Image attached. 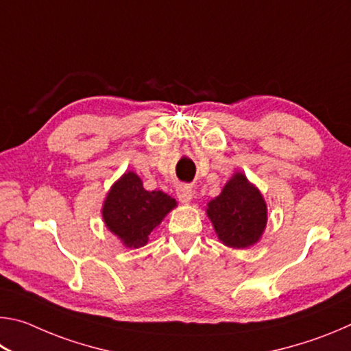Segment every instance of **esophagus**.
I'll list each match as a JSON object with an SVG mask.
<instances>
[{"label":"esophagus","instance_id":"obj_1","mask_svg":"<svg viewBox=\"0 0 351 351\" xmlns=\"http://www.w3.org/2000/svg\"><path fill=\"white\" fill-rule=\"evenodd\" d=\"M176 195H178V198H180L181 203H189V201L193 197V190H192V187H189L184 184V186H180L176 189Z\"/></svg>","mask_w":351,"mask_h":351}]
</instances>
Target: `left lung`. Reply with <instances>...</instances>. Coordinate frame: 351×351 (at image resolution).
I'll list each match as a JSON object with an SVG mask.
<instances>
[{
    "mask_svg": "<svg viewBox=\"0 0 351 351\" xmlns=\"http://www.w3.org/2000/svg\"><path fill=\"white\" fill-rule=\"evenodd\" d=\"M207 215L226 246L243 249L257 243L266 226V204L260 192L237 173L221 195L212 199Z\"/></svg>",
    "mask_w": 351,
    "mask_h": 351,
    "instance_id": "obj_1",
    "label": "left lung"
}]
</instances>
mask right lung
Returning a JSON list of instances; mask_svg holds the SVG:
<instances>
[{
    "label": "right lung",
    "instance_id": "obj_1",
    "mask_svg": "<svg viewBox=\"0 0 351 351\" xmlns=\"http://www.w3.org/2000/svg\"><path fill=\"white\" fill-rule=\"evenodd\" d=\"M176 206L175 198L161 190L148 192L141 178L128 171L111 187L104 204L106 228L128 247L145 246L148 235Z\"/></svg>",
    "mask_w": 351,
    "mask_h": 351
}]
</instances>
